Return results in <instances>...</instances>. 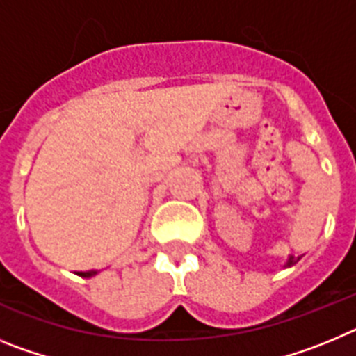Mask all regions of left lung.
<instances>
[{
	"label": "left lung",
	"mask_w": 356,
	"mask_h": 356,
	"mask_svg": "<svg viewBox=\"0 0 356 356\" xmlns=\"http://www.w3.org/2000/svg\"><path fill=\"white\" fill-rule=\"evenodd\" d=\"M298 260H300V259H296V257H289V260H287V264H285V267H291V266H294V264L298 262Z\"/></svg>",
	"instance_id": "left-lung-1"
}]
</instances>
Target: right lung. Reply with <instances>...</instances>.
<instances>
[{
    "instance_id": "obj_1",
    "label": "right lung",
    "mask_w": 356,
    "mask_h": 356,
    "mask_svg": "<svg viewBox=\"0 0 356 356\" xmlns=\"http://www.w3.org/2000/svg\"><path fill=\"white\" fill-rule=\"evenodd\" d=\"M80 276H85V278H89V276L96 275V271H87V273H78Z\"/></svg>"
}]
</instances>
